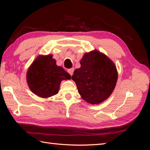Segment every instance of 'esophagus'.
Returning a JSON list of instances; mask_svg holds the SVG:
<instances>
[{"instance_id":"obj_1","label":"esophagus","mask_w":150,"mask_h":150,"mask_svg":"<svg viewBox=\"0 0 150 150\" xmlns=\"http://www.w3.org/2000/svg\"><path fill=\"white\" fill-rule=\"evenodd\" d=\"M67 72L69 73V75L72 76L73 74V72H74V68H71V69H69L67 70Z\"/></svg>"}]
</instances>
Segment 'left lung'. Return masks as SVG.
Here are the masks:
<instances>
[{"label":"left lung","instance_id":"1","mask_svg":"<svg viewBox=\"0 0 150 150\" xmlns=\"http://www.w3.org/2000/svg\"><path fill=\"white\" fill-rule=\"evenodd\" d=\"M80 63L81 67L75 69L72 76L79 94L90 104L101 103L115 88L118 79L115 65L98 51L85 54Z\"/></svg>","mask_w":150,"mask_h":150}]
</instances>
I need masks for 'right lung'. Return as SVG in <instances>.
Masks as SVG:
<instances>
[{
  "instance_id": "add662e5",
  "label": "right lung",
  "mask_w": 150,
  "mask_h": 150,
  "mask_svg": "<svg viewBox=\"0 0 150 150\" xmlns=\"http://www.w3.org/2000/svg\"><path fill=\"white\" fill-rule=\"evenodd\" d=\"M51 54L40 56L29 67L26 75L31 91L41 98H49L57 94L62 80L71 76L62 67L56 64Z\"/></svg>"
}]
</instances>
